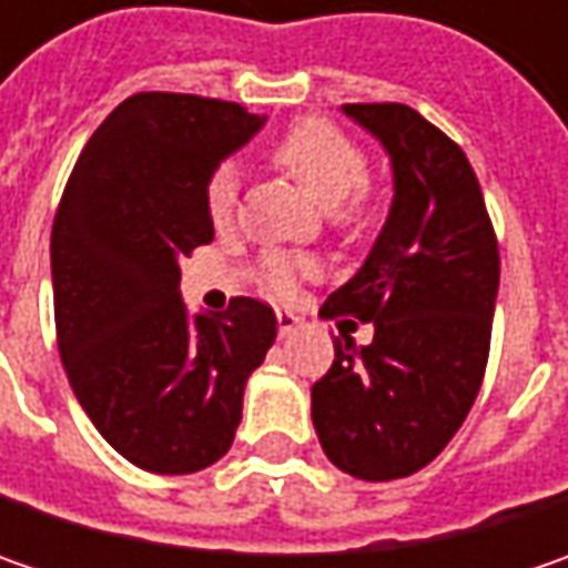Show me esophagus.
<instances>
[{"label": "esophagus", "instance_id": "obj_1", "mask_svg": "<svg viewBox=\"0 0 568 568\" xmlns=\"http://www.w3.org/2000/svg\"><path fill=\"white\" fill-rule=\"evenodd\" d=\"M296 328H300V318H296L294 313H287V310H281V313H277V335L287 338V335H294Z\"/></svg>", "mask_w": 568, "mask_h": 568}]
</instances>
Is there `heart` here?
I'll return each instance as SVG.
<instances>
[{"instance_id": "heart-1", "label": "heart", "mask_w": 568, "mask_h": 568, "mask_svg": "<svg viewBox=\"0 0 568 568\" xmlns=\"http://www.w3.org/2000/svg\"><path fill=\"white\" fill-rule=\"evenodd\" d=\"M272 161L287 176H294L300 186L306 189L325 211H335V217L344 224L363 221L366 199L357 187L366 183V154L361 144L351 142L332 122L306 120L294 125L281 142L272 148ZM240 176L230 164L217 166L214 176L207 180L205 205L211 224L227 227L236 207ZM306 272V265L287 255V252H268L262 262L265 284L274 294H291L296 277Z\"/></svg>"}]
</instances>
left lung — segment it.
<instances>
[{"label": "left lung", "mask_w": 568, "mask_h": 568, "mask_svg": "<svg viewBox=\"0 0 568 568\" xmlns=\"http://www.w3.org/2000/svg\"><path fill=\"white\" fill-rule=\"evenodd\" d=\"M392 164V207L373 250L325 300V316L373 322V341H335L313 385V426L328 462L361 480L426 468L480 392L499 246L468 158L404 103H344Z\"/></svg>", "instance_id": "1"}]
</instances>
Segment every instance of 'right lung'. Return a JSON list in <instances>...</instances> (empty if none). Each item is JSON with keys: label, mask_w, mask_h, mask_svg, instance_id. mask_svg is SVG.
I'll use <instances>...</instances> for the list:
<instances>
[{"label": "right lung", "mask_w": 568, "mask_h": 568, "mask_svg": "<svg viewBox=\"0 0 568 568\" xmlns=\"http://www.w3.org/2000/svg\"><path fill=\"white\" fill-rule=\"evenodd\" d=\"M265 125L227 100L148 91L84 144L55 211L50 265L59 357L78 404L125 462L195 474L233 446L243 388L277 335L236 296L189 313L180 262L214 240L205 189Z\"/></svg>", "instance_id": "1"}]
</instances>
